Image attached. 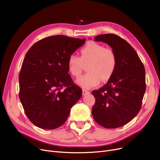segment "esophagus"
Here are the masks:
<instances>
[{
    "label": "esophagus",
    "instance_id": "obj_1",
    "mask_svg": "<svg viewBox=\"0 0 160 160\" xmlns=\"http://www.w3.org/2000/svg\"><path fill=\"white\" fill-rule=\"evenodd\" d=\"M89 93H90V92L88 91H86V90H85V89H83V90H82V95H86L89 94Z\"/></svg>",
    "mask_w": 160,
    "mask_h": 160
}]
</instances>
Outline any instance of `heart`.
I'll list each match as a JSON object with an SVG mask.
<instances>
[{
	"instance_id": "heart-1",
	"label": "heart",
	"mask_w": 160,
	"mask_h": 160,
	"mask_svg": "<svg viewBox=\"0 0 160 160\" xmlns=\"http://www.w3.org/2000/svg\"><path fill=\"white\" fill-rule=\"evenodd\" d=\"M81 58L71 54L67 60V67L70 74L78 77L82 71V61L88 62V71L77 80L78 84L86 89H91L99 85L101 82H107L114 74L117 66L115 54L110 48L95 42H89L81 49Z\"/></svg>"
}]
</instances>
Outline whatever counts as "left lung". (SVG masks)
<instances>
[{
	"mask_svg": "<svg viewBox=\"0 0 160 160\" xmlns=\"http://www.w3.org/2000/svg\"><path fill=\"white\" fill-rule=\"evenodd\" d=\"M111 47L117 66L106 84L92 91L95 104L92 109L95 121L106 128H116L132 121L139 113L146 90L145 70L136 50L113 33L94 38Z\"/></svg>",
	"mask_w": 160,
	"mask_h": 160,
	"instance_id": "left-lung-1",
	"label": "left lung"
}]
</instances>
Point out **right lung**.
Here are the masks:
<instances>
[{
  "mask_svg": "<svg viewBox=\"0 0 160 160\" xmlns=\"http://www.w3.org/2000/svg\"><path fill=\"white\" fill-rule=\"evenodd\" d=\"M85 42V38L50 36L36 42L25 56L19 76V98L25 113L36 127H60L80 98L82 89L69 74L67 60Z\"/></svg>",
  "mask_w": 160,
  "mask_h": 160,
  "instance_id": "1",
  "label": "right lung"
}]
</instances>
